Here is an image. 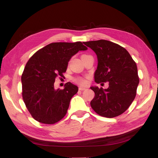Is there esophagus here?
<instances>
[{
  "mask_svg": "<svg viewBox=\"0 0 158 158\" xmlns=\"http://www.w3.org/2000/svg\"><path fill=\"white\" fill-rule=\"evenodd\" d=\"M85 89H86V88L82 87V86L79 87V90H80V91H83V90H85Z\"/></svg>",
  "mask_w": 158,
  "mask_h": 158,
  "instance_id": "esophagus-1",
  "label": "esophagus"
}]
</instances>
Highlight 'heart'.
Listing matches in <instances>:
<instances>
[{"instance_id":"1","label":"heart","mask_w":158,"mask_h":158,"mask_svg":"<svg viewBox=\"0 0 158 158\" xmlns=\"http://www.w3.org/2000/svg\"><path fill=\"white\" fill-rule=\"evenodd\" d=\"M77 82L81 85H85V84H87V83H88L87 80L84 79V78H80L77 80Z\"/></svg>"}]
</instances>
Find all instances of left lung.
I'll return each mask as SVG.
<instances>
[{
	"label": "left lung",
	"instance_id": "left-lung-1",
	"mask_svg": "<svg viewBox=\"0 0 158 158\" xmlns=\"http://www.w3.org/2000/svg\"><path fill=\"white\" fill-rule=\"evenodd\" d=\"M84 44L98 57L95 82H109L107 89L90 87L95 93L91 107L102 117L113 118L120 115L136 97L139 84L136 63L124 47L111 41L101 40Z\"/></svg>",
	"mask_w": 158,
	"mask_h": 158
}]
</instances>
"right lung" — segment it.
Listing matches in <instances>:
<instances>
[{
  "mask_svg": "<svg viewBox=\"0 0 158 158\" xmlns=\"http://www.w3.org/2000/svg\"><path fill=\"white\" fill-rule=\"evenodd\" d=\"M87 49L80 41L52 43L37 51L27 61L21 78L22 97L35 120L51 125L65 116L78 88L67 82L63 89H55V81L63 77L72 56Z\"/></svg>",
  "mask_w": 158,
  "mask_h": 158,
  "instance_id": "add662e5",
  "label": "right lung"
}]
</instances>
